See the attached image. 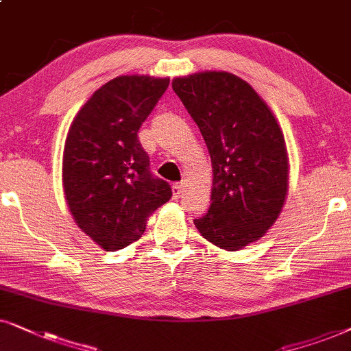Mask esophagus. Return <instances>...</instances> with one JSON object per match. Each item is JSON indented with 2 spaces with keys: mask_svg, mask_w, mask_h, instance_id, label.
Returning <instances> with one entry per match:
<instances>
[{
  "mask_svg": "<svg viewBox=\"0 0 351 351\" xmlns=\"http://www.w3.org/2000/svg\"><path fill=\"white\" fill-rule=\"evenodd\" d=\"M171 193H173V197H175V199H180V197H181V194H183V184H181V183L173 184Z\"/></svg>",
  "mask_w": 351,
  "mask_h": 351,
  "instance_id": "34e87169",
  "label": "esophagus"
}]
</instances>
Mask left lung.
<instances>
[{
	"mask_svg": "<svg viewBox=\"0 0 351 351\" xmlns=\"http://www.w3.org/2000/svg\"><path fill=\"white\" fill-rule=\"evenodd\" d=\"M213 168L212 204L194 219L208 242L239 250L273 226L286 202L289 158L276 117L249 83L228 72L175 78Z\"/></svg>",
	"mask_w": 351,
	"mask_h": 351,
	"instance_id": "obj_1",
	"label": "left lung"
}]
</instances>
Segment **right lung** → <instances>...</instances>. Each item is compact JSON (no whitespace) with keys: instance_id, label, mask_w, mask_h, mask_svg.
<instances>
[{"instance_id":"obj_1","label":"right lung","mask_w":351,"mask_h":351,"mask_svg":"<svg viewBox=\"0 0 351 351\" xmlns=\"http://www.w3.org/2000/svg\"><path fill=\"white\" fill-rule=\"evenodd\" d=\"M170 78L123 75L95 91L70 125L62 157L65 200L78 228L106 250L138 241L171 197L138 139Z\"/></svg>"}]
</instances>
